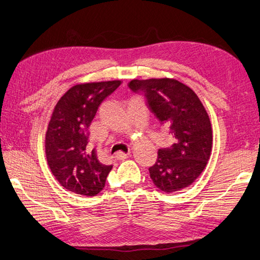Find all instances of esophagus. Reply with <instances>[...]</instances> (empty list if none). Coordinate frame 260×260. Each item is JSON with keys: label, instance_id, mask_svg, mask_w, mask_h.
I'll return each instance as SVG.
<instances>
[{"label": "esophagus", "instance_id": "obj_1", "mask_svg": "<svg viewBox=\"0 0 260 260\" xmlns=\"http://www.w3.org/2000/svg\"><path fill=\"white\" fill-rule=\"evenodd\" d=\"M128 155H129V152H127V153H125V152H118V153H116L115 157L118 160H125V159L128 158Z\"/></svg>", "mask_w": 260, "mask_h": 260}]
</instances>
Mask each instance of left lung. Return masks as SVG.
<instances>
[{
  "label": "left lung",
  "instance_id": "obj_1",
  "mask_svg": "<svg viewBox=\"0 0 260 260\" xmlns=\"http://www.w3.org/2000/svg\"><path fill=\"white\" fill-rule=\"evenodd\" d=\"M128 87L142 92L150 111L168 129L172 145L159 149L149 168L159 190L173 193L190 186L210 158L212 129L204 105L185 84L174 78L132 79Z\"/></svg>",
  "mask_w": 260,
  "mask_h": 260
}]
</instances>
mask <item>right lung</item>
<instances>
[{"instance_id": "right-lung-1", "label": "right lung", "mask_w": 260, "mask_h": 260, "mask_svg": "<svg viewBox=\"0 0 260 260\" xmlns=\"http://www.w3.org/2000/svg\"><path fill=\"white\" fill-rule=\"evenodd\" d=\"M121 81L77 84L56 103L45 134V153L53 176L68 191L93 197L105 187L112 166L89 150L88 127L101 103Z\"/></svg>"}]
</instances>
